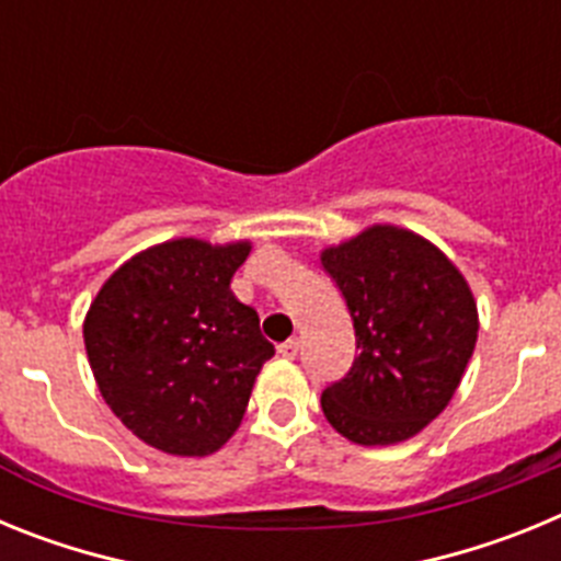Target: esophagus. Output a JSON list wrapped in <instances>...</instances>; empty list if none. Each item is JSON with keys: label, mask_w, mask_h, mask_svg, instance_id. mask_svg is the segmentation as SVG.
I'll use <instances>...</instances> for the list:
<instances>
[{"label": "esophagus", "mask_w": 561, "mask_h": 561, "mask_svg": "<svg viewBox=\"0 0 561 561\" xmlns=\"http://www.w3.org/2000/svg\"><path fill=\"white\" fill-rule=\"evenodd\" d=\"M297 351H300V340H297V336H291V340H286L277 345V354L286 356V359H295Z\"/></svg>", "instance_id": "obj_1"}]
</instances>
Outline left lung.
Listing matches in <instances>:
<instances>
[{"mask_svg": "<svg viewBox=\"0 0 561 561\" xmlns=\"http://www.w3.org/2000/svg\"><path fill=\"white\" fill-rule=\"evenodd\" d=\"M354 320V365L323 390L331 427L362 447L413 438L458 390L478 342L469 284L427 238L374 225L320 255Z\"/></svg>", "mask_w": 561, "mask_h": 561, "instance_id": "obj_1", "label": "left lung"}]
</instances>
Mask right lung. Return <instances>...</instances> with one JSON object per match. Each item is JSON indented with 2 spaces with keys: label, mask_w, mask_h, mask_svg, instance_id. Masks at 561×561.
<instances>
[{
  "label": "right lung",
  "mask_w": 561,
  "mask_h": 561,
  "mask_svg": "<svg viewBox=\"0 0 561 561\" xmlns=\"http://www.w3.org/2000/svg\"><path fill=\"white\" fill-rule=\"evenodd\" d=\"M250 241L176 238L134 255L89 306L83 342L101 396L148 447L210 455L244 419L275 345L230 280Z\"/></svg>",
  "instance_id": "right-lung-1"
}]
</instances>
